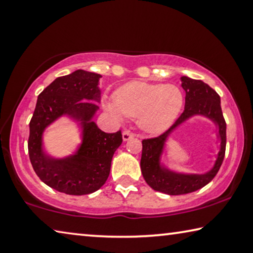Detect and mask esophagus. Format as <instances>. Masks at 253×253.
Instances as JSON below:
<instances>
[{
  "label": "esophagus",
  "instance_id": "obj_1",
  "mask_svg": "<svg viewBox=\"0 0 253 253\" xmlns=\"http://www.w3.org/2000/svg\"><path fill=\"white\" fill-rule=\"evenodd\" d=\"M134 137V134L133 133H130L129 130H125L123 133V141L124 142H127V141H129L130 138H133Z\"/></svg>",
  "mask_w": 253,
  "mask_h": 253
}]
</instances>
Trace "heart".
Segmentation results:
<instances>
[{
	"mask_svg": "<svg viewBox=\"0 0 253 253\" xmlns=\"http://www.w3.org/2000/svg\"><path fill=\"white\" fill-rule=\"evenodd\" d=\"M114 101L103 108L122 122L124 116L138 119L143 130L161 134L173 125L183 107V94L174 84L133 81L124 84L114 93Z\"/></svg>",
	"mask_w": 253,
	"mask_h": 253,
	"instance_id": "b5f03b06",
	"label": "heart"
}]
</instances>
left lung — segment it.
<instances>
[{
  "mask_svg": "<svg viewBox=\"0 0 253 253\" xmlns=\"http://www.w3.org/2000/svg\"><path fill=\"white\" fill-rule=\"evenodd\" d=\"M180 80L182 89L186 91V105L182 115L166 133L142 142L141 170L144 179L152 189L170 196L189 194L210 183L222 166L226 146V124L217 92L200 80L188 76H181ZM196 115L210 119L218 128L216 137L220 141V151L214 166L204 174H186L171 170L161 162L167 139L178 126Z\"/></svg>",
  "mask_w": 253,
  "mask_h": 253,
  "instance_id": "left-lung-1",
  "label": "left lung"
}]
</instances>
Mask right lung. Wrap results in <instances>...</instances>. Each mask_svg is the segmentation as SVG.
Segmentation results:
<instances>
[{"label":"right lung","mask_w":253,"mask_h":253,"mask_svg":"<svg viewBox=\"0 0 253 253\" xmlns=\"http://www.w3.org/2000/svg\"><path fill=\"white\" fill-rule=\"evenodd\" d=\"M102 76L78 70L55 79L38 95L28 141L30 162L43 183L67 195L82 196L100 189L110 173L111 160L122 145V131L108 134L94 123ZM62 117L78 124L82 143L73 154L55 158L45 151L43 133Z\"/></svg>","instance_id":"add662e5"}]
</instances>
